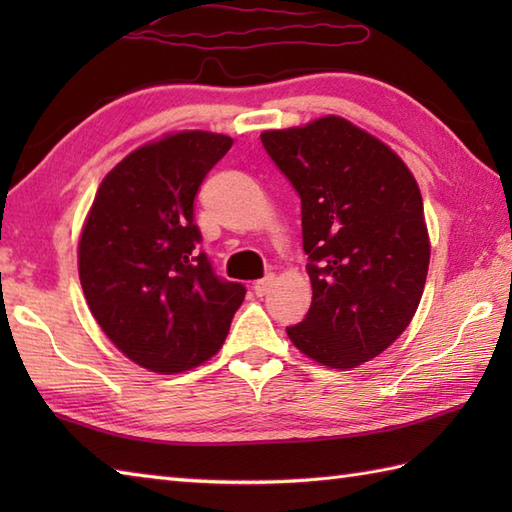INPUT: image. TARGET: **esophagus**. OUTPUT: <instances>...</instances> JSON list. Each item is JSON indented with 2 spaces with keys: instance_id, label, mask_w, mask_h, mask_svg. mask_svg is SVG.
Wrapping results in <instances>:
<instances>
[{
  "instance_id": "esophagus-1",
  "label": "esophagus",
  "mask_w": 512,
  "mask_h": 512,
  "mask_svg": "<svg viewBox=\"0 0 512 512\" xmlns=\"http://www.w3.org/2000/svg\"><path fill=\"white\" fill-rule=\"evenodd\" d=\"M273 284H275V275H266L264 279L255 281V286H253L255 295H257V297H264V295H268L270 288H273Z\"/></svg>"
}]
</instances>
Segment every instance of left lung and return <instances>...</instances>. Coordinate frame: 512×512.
Instances as JSON below:
<instances>
[{"label":"left lung","instance_id":"obj_1","mask_svg":"<svg viewBox=\"0 0 512 512\" xmlns=\"http://www.w3.org/2000/svg\"><path fill=\"white\" fill-rule=\"evenodd\" d=\"M301 198L312 303L286 328L312 361L352 369L405 332L427 281L422 195L405 162L339 116L262 134Z\"/></svg>","mask_w":512,"mask_h":512}]
</instances>
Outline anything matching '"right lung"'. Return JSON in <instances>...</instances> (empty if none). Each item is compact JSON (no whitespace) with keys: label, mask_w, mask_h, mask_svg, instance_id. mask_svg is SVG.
I'll use <instances>...</instances> for the list:
<instances>
[{"label":"right lung","mask_w":512,"mask_h":512,"mask_svg":"<svg viewBox=\"0 0 512 512\" xmlns=\"http://www.w3.org/2000/svg\"><path fill=\"white\" fill-rule=\"evenodd\" d=\"M233 138L178 132L107 173L79 242L90 312L127 358L187 372L220 350L246 288L215 275L198 244L193 202Z\"/></svg>","instance_id":"add662e5"}]
</instances>
